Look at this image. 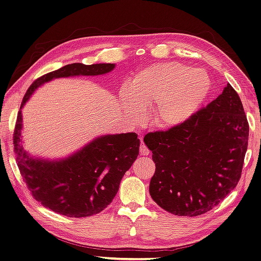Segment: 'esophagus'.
Returning a JSON list of instances; mask_svg holds the SVG:
<instances>
[{"label": "esophagus", "mask_w": 261, "mask_h": 261, "mask_svg": "<svg viewBox=\"0 0 261 261\" xmlns=\"http://www.w3.org/2000/svg\"><path fill=\"white\" fill-rule=\"evenodd\" d=\"M151 152L146 147V145L143 142H141V144H140V155H148Z\"/></svg>", "instance_id": "1"}]
</instances>
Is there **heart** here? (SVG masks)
I'll return each instance as SVG.
<instances>
[{
	"label": "heart",
	"mask_w": 261,
	"mask_h": 261,
	"mask_svg": "<svg viewBox=\"0 0 261 261\" xmlns=\"http://www.w3.org/2000/svg\"><path fill=\"white\" fill-rule=\"evenodd\" d=\"M211 79L205 71L179 62L152 64L141 70L124 91L122 101L132 119L143 117V107L153 105L156 126L174 128L195 115L211 91Z\"/></svg>",
	"instance_id": "obj_1"
}]
</instances>
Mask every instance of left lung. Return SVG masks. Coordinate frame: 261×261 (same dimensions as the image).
<instances>
[{
  "mask_svg": "<svg viewBox=\"0 0 261 261\" xmlns=\"http://www.w3.org/2000/svg\"><path fill=\"white\" fill-rule=\"evenodd\" d=\"M248 136L242 100L230 84L189 120L147 133L144 143L155 163L152 199L175 215L212 210L241 179Z\"/></svg>",
  "mask_w": 261,
  "mask_h": 261,
  "instance_id": "left-lung-1",
  "label": "left lung"
}]
</instances>
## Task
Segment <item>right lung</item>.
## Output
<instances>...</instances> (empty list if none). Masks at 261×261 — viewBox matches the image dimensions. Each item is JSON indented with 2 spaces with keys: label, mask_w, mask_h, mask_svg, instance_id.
<instances>
[{
  "label": "right lung",
  "mask_w": 261,
  "mask_h": 261,
  "mask_svg": "<svg viewBox=\"0 0 261 261\" xmlns=\"http://www.w3.org/2000/svg\"><path fill=\"white\" fill-rule=\"evenodd\" d=\"M114 68V63H72L44 74L29 86L20 109L37 87L52 79L100 75ZM20 109L14 129V152L32 196L43 206L69 218H86L101 212L117 195L123 175L138 158L140 140L137 133L99 137L61 161L33 159L20 144Z\"/></svg>",
  "instance_id": "right-lung-1"
}]
</instances>
